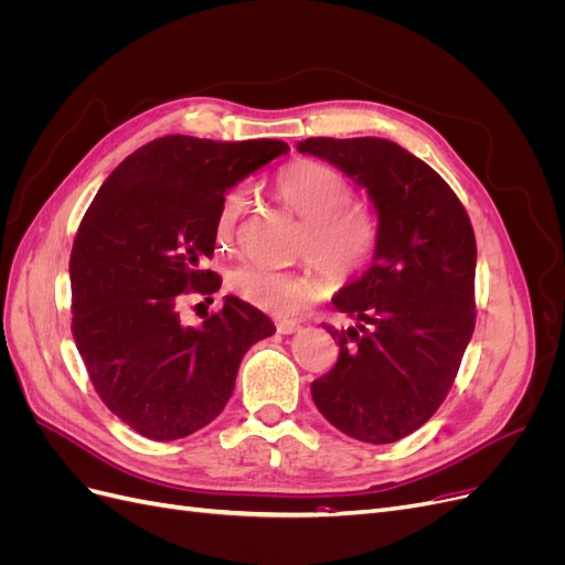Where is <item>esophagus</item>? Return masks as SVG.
Returning a JSON list of instances; mask_svg holds the SVG:
<instances>
[{
    "mask_svg": "<svg viewBox=\"0 0 565 565\" xmlns=\"http://www.w3.org/2000/svg\"><path fill=\"white\" fill-rule=\"evenodd\" d=\"M276 328H278L280 334H292V332H297L301 328V324L297 320H278Z\"/></svg>",
    "mask_w": 565,
    "mask_h": 565,
    "instance_id": "1",
    "label": "esophagus"
}]
</instances>
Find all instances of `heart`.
I'll return each instance as SVG.
<instances>
[{"label": "heart", "mask_w": 565, "mask_h": 565, "mask_svg": "<svg viewBox=\"0 0 565 565\" xmlns=\"http://www.w3.org/2000/svg\"><path fill=\"white\" fill-rule=\"evenodd\" d=\"M276 193L285 207L303 218L297 252L332 276L351 280L374 254L380 237L377 218L365 204L349 200V179L318 160H297L280 169ZM245 188H231L218 204V243H231L237 224L247 212ZM228 287L235 297L270 316H297L311 301L328 292V278L316 268L273 270L256 264L235 266L228 273Z\"/></svg>", "instance_id": "1"}]
</instances>
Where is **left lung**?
I'll use <instances>...</instances> for the list:
<instances>
[{
  "instance_id": "obj_1",
  "label": "left lung",
  "mask_w": 565,
  "mask_h": 565,
  "mask_svg": "<svg viewBox=\"0 0 565 565\" xmlns=\"http://www.w3.org/2000/svg\"><path fill=\"white\" fill-rule=\"evenodd\" d=\"M297 150L367 188L380 216L372 266L332 299L353 322L324 324L339 358L311 384L313 403L355 440H401L446 401L473 334L471 221L452 188L398 143L316 136Z\"/></svg>"
}]
</instances>
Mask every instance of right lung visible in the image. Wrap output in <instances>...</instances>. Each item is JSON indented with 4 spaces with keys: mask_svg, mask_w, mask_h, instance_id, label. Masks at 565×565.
<instances>
[{
    "mask_svg": "<svg viewBox=\"0 0 565 565\" xmlns=\"http://www.w3.org/2000/svg\"><path fill=\"white\" fill-rule=\"evenodd\" d=\"M289 146L162 136L98 188L71 254L73 337L96 393L136 434L177 440L226 407L243 355L276 332L252 303L226 297L198 328L183 295L221 287L204 268L231 188Z\"/></svg>",
    "mask_w": 565,
    "mask_h": 565,
    "instance_id": "right-lung-1",
    "label": "right lung"
}]
</instances>
